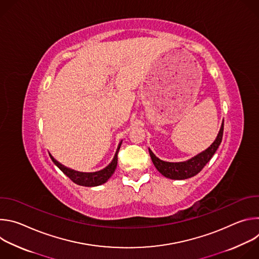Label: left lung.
Instances as JSON below:
<instances>
[{"label": "left lung", "mask_w": 259, "mask_h": 259, "mask_svg": "<svg viewBox=\"0 0 259 259\" xmlns=\"http://www.w3.org/2000/svg\"><path fill=\"white\" fill-rule=\"evenodd\" d=\"M223 135H224V121H223V124H221L220 130L215 140L208 147V149L186 162H179V163L165 162L160 160L150 149H149V152L155 167L163 176L170 179H174V180L188 179L197 175L204 168V166L211 160V158L217 151L219 144L221 143V140H223Z\"/></svg>", "instance_id": "obj_1"}]
</instances>
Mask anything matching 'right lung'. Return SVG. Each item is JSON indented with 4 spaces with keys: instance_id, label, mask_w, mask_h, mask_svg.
Returning <instances> with one entry per match:
<instances>
[{
    "instance_id": "right-lung-1",
    "label": "right lung",
    "mask_w": 259,
    "mask_h": 259,
    "mask_svg": "<svg viewBox=\"0 0 259 259\" xmlns=\"http://www.w3.org/2000/svg\"><path fill=\"white\" fill-rule=\"evenodd\" d=\"M122 142L119 144L116 155L114 156V159L112 160L104 169L97 171V172H92V173H84V172H79V171H75V170H71L69 168H66L65 166L61 165L59 162H57L52 156H50L51 160L53 161V163L71 180L75 183L79 184V186L82 187H98L101 186V184L105 183L112 175L114 174L117 165H118V152L120 150Z\"/></svg>"
}]
</instances>
